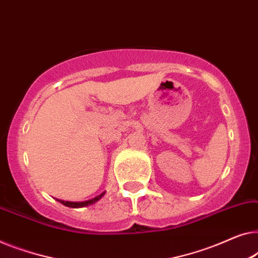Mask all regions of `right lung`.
I'll use <instances>...</instances> for the list:
<instances>
[{"label":"right lung","mask_w":258,"mask_h":258,"mask_svg":"<svg viewBox=\"0 0 258 258\" xmlns=\"http://www.w3.org/2000/svg\"><path fill=\"white\" fill-rule=\"evenodd\" d=\"M102 197H103V193L99 194L98 197L93 198V199H89V200H86V201H80V203H78V201H65V200H60V199H57V201H59V203H61L62 205H64V206H67V207L81 208V207H86V206H89V205L95 204L96 201H99Z\"/></svg>","instance_id":"right-lung-1"}]
</instances>
